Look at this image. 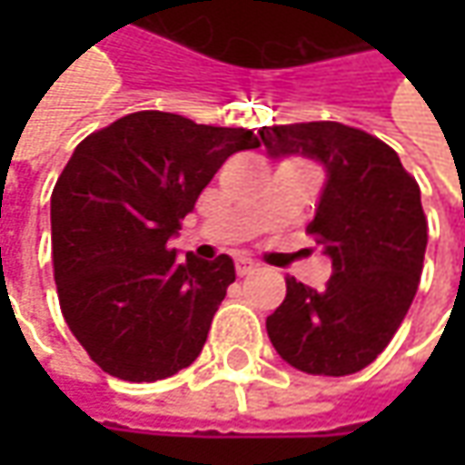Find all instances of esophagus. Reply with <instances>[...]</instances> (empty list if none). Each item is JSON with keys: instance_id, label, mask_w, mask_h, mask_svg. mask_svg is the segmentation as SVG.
<instances>
[{"instance_id": "esophagus-1", "label": "esophagus", "mask_w": 465, "mask_h": 465, "mask_svg": "<svg viewBox=\"0 0 465 465\" xmlns=\"http://www.w3.org/2000/svg\"><path fill=\"white\" fill-rule=\"evenodd\" d=\"M235 272H238V277H251L256 272V263L248 259H238L235 261Z\"/></svg>"}]
</instances>
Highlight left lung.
Masks as SVG:
<instances>
[{
  "mask_svg": "<svg viewBox=\"0 0 465 465\" xmlns=\"http://www.w3.org/2000/svg\"><path fill=\"white\" fill-rule=\"evenodd\" d=\"M259 134L272 160L300 154L326 170L308 232L333 266L323 290L287 277L284 302L266 318L269 339L302 372H360L388 347L420 287V186L385 142L336 121L261 126Z\"/></svg>",
  "mask_w": 465,
  "mask_h": 465,
  "instance_id": "left-lung-1",
  "label": "left lung"
}]
</instances>
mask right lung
Returning a JSON list of instances; mask_svg holds the SVG:
<instances>
[{"label":"right lung","instance_id":"add662e5","mask_svg":"<svg viewBox=\"0 0 465 465\" xmlns=\"http://www.w3.org/2000/svg\"><path fill=\"white\" fill-rule=\"evenodd\" d=\"M248 129L139 111L77 144L51 193L54 279L66 326L108 375L153 383L199 354L235 282L230 256L170 251L181 220Z\"/></svg>","mask_w":465,"mask_h":465}]
</instances>
